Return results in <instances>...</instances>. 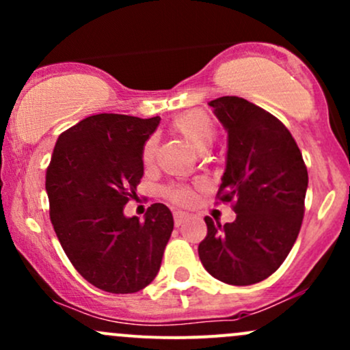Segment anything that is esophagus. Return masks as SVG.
I'll list each match as a JSON object with an SVG mask.
<instances>
[{
    "label": "esophagus",
    "instance_id": "34e87169",
    "mask_svg": "<svg viewBox=\"0 0 350 350\" xmlns=\"http://www.w3.org/2000/svg\"><path fill=\"white\" fill-rule=\"evenodd\" d=\"M189 217H191V215H189L187 212L176 211V212H174V224H176V227H180L184 222H187Z\"/></svg>",
    "mask_w": 350,
    "mask_h": 350
}]
</instances>
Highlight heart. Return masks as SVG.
I'll list each match as a JSON object with an SVG mask.
<instances>
[{
  "label": "heart",
  "instance_id": "b5f03b06",
  "mask_svg": "<svg viewBox=\"0 0 350 350\" xmlns=\"http://www.w3.org/2000/svg\"><path fill=\"white\" fill-rule=\"evenodd\" d=\"M172 130L178 133L180 138L194 148L196 151H206L215 139V126L212 120L204 113V111H189L187 115L180 116L172 123ZM156 142L150 138L143 146V163L150 164L154 158ZM170 198L179 204H189L192 200V191L189 187H172L167 191Z\"/></svg>",
  "mask_w": 350,
  "mask_h": 350
}]
</instances>
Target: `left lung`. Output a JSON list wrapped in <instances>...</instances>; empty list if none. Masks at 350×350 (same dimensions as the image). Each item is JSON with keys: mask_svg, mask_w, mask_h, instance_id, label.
<instances>
[{"mask_svg": "<svg viewBox=\"0 0 350 350\" xmlns=\"http://www.w3.org/2000/svg\"><path fill=\"white\" fill-rule=\"evenodd\" d=\"M227 131L220 200H235L234 222L206 217L199 258L217 280L235 286L275 273L296 242L304 215L308 170L288 128L240 97L208 102Z\"/></svg>", "mask_w": 350, "mask_h": 350, "instance_id": "1", "label": "left lung"}]
</instances>
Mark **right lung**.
Masks as SVG:
<instances>
[{
	"instance_id": "right-lung-1",
	"label": "right lung",
	"mask_w": 350,
	"mask_h": 350,
	"mask_svg": "<svg viewBox=\"0 0 350 350\" xmlns=\"http://www.w3.org/2000/svg\"><path fill=\"white\" fill-rule=\"evenodd\" d=\"M161 118L100 113L64 131L46 172L51 222L64 252L88 283L126 295L158 275L174 219L152 204L144 222L126 217L143 178V146Z\"/></svg>"
}]
</instances>
